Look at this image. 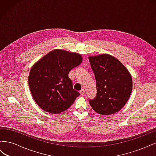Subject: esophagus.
I'll return each instance as SVG.
<instances>
[{
	"label": "esophagus",
	"instance_id": "obj_1",
	"mask_svg": "<svg viewBox=\"0 0 156 156\" xmlns=\"http://www.w3.org/2000/svg\"><path fill=\"white\" fill-rule=\"evenodd\" d=\"M80 94H81V96H83L84 94V90L82 89L81 90H80Z\"/></svg>",
	"mask_w": 156,
	"mask_h": 156
}]
</instances>
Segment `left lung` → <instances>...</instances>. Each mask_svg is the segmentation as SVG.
Here are the masks:
<instances>
[{"label":"left lung","mask_w":156,"mask_h":156,"mask_svg":"<svg viewBox=\"0 0 156 156\" xmlns=\"http://www.w3.org/2000/svg\"><path fill=\"white\" fill-rule=\"evenodd\" d=\"M95 75L97 95L89 103L102 115H110L122 109L133 88L132 77L120 60L108 54L88 57Z\"/></svg>","instance_id":"obj_1"}]
</instances>
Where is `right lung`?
Listing matches in <instances>:
<instances>
[{
	"label": "right lung",
	"instance_id": "1",
	"mask_svg": "<svg viewBox=\"0 0 156 156\" xmlns=\"http://www.w3.org/2000/svg\"><path fill=\"white\" fill-rule=\"evenodd\" d=\"M82 60L80 54L58 49L37 60L31 68L28 79L37 105L52 114H58L72 105L80 94L73 89L68 73Z\"/></svg>",
	"mask_w": 156,
	"mask_h": 156
}]
</instances>
